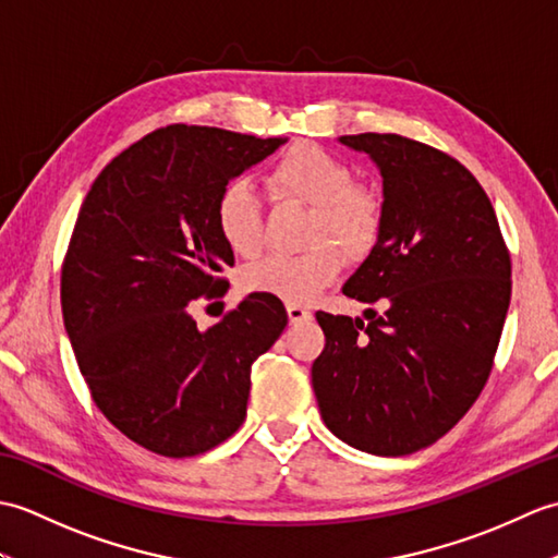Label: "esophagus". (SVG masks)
Masks as SVG:
<instances>
[{
	"label": "esophagus",
	"mask_w": 558,
	"mask_h": 558,
	"mask_svg": "<svg viewBox=\"0 0 558 558\" xmlns=\"http://www.w3.org/2000/svg\"><path fill=\"white\" fill-rule=\"evenodd\" d=\"M288 316H290V324H294V326L312 322V312L302 304H288Z\"/></svg>",
	"instance_id": "esophagus-1"
}]
</instances>
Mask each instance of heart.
<instances>
[{
  "label": "heart",
  "mask_w": 558,
  "mask_h": 558,
  "mask_svg": "<svg viewBox=\"0 0 558 558\" xmlns=\"http://www.w3.org/2000/svg\"><path fill=\"white\" fill-rule=\"evenodd\" d=\"M266 186L276 201L312 206L310 252L266 254L242 270V288L272 294L290 304L312 302L333 282L345 258H362L374 248L384 225V204L374 189L354 182L345 162L312 144H298L268 168ZM216 225L234 254L252 256L264 242V208L254 186L236 180L222 189ZM336 241L341 247L332 244Z\"/></svg>",
  "instance_id": "b5f03b06"
}]
</instances>
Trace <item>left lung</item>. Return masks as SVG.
I'll use <instances>...</instances> for the list:
<instances>
[{
	"instance_id": "8db88e82",
	"label": "left lung",
	"mask_w": 558,
	"mask_h": 558,
	"mask_svg": "<svg viewBox=\"0 0 558 558\" xmlns=\"http://www.w3.org/2000/svg\"><path fill=\"white\" fill-rule=\"evenodd\" d=\"M384 180V225L342 286L386 304L316 312L326 345L312 386L326 426L374 456H408L453 429L487 384L511 304V256L470 170L398 134L340 136Z\"/></svg>"
}]
</instances>
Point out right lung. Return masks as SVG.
<instances>
[{
	"instance_id": "right-lung-1",
	"label": "right lung",
	"mask_w": 558,
	"mask_h": 558,
	"mask_svg": "<svg viewBox=\"0 0 558 558\" xmlns=\"http://www.w3.org/2000/svg\"><path fill=\"white\" fill-rule=\"evenodd\" d=\"M286 141L158 129L98 174L78 210L62 268L66 336L100 412L153 453L198 456L240 429L252 364L288 326L282 302L256 292L208 330L192 316L234 264L220 192Z\"/></svg>"
}]
</instances>
